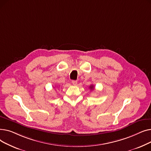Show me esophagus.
I'll return each mask as SVG.
<instances>
[{
	"label": "esophagus",
	"instance_id": "34e87169",
	"mask_svg": "<svg viewBox=\"0 0 151 151\" xmlns=\"http://www.w3.org/2000/svg\"><path fill=\"white\" fill-rule=\"evenodd\" d=\"M71 83H72V84L74 85V86H76L77 84V81H75V80H73L72 81H71Z\"/></svg>",
	"mask_w": 151,
	"mask_h": 151
}]
</instances>
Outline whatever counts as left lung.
I'll list each match as a JSON object with an SVG mask.
<instances>
[{
    "instance_id": "1",
    "label": "left lung",
    "mask_w": 151,
    "mask_h": 151,
    "mask_svg": "<svg viewBox=\"0 0 151 151\" xmlns=\"http://www.w3.org/2000/svg\"><path fill=\"white\" fill-rule=\"evenodd\" d=\"M89 88H90V89L92 90V89H93V85H91L90 87H89Z\"/></svg>"
}]
</instances>
